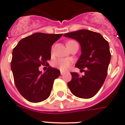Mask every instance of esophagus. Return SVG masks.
I'll list each match as a JSON object with an SVG mask.
<instances>
[{
  "label": "esophagus",
  "instance_id": "34e87169",
  "mask_svg": "<svg viewBox=\"0 0 125 125\" xmlns=\"http://www.w3.org/2000/svg\"><path fill=\"white\" fill-rule=\"evenodd\" d=\"M60 73H61V75H63V74H64V72H63V71H61Z\"/></svg>",
  "mask_w": 125,
  "mask_h": 125
}]
</instances>
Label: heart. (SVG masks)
I'll list each match as a JSON object with an SVG mask.
<instances>
[{"mask_svg": "<svg viewBox=\"0 0 125 125\" xmlns=\"http://www.w3.org/2000/svg\"><path fill=\"white\" fill-rule=\"evenodd\" d=\"M72 42H73V41H69L67 42L66 45L67 46ZM70 65H71V61L68 59H58L57 60L54 61L53 63V66L60 69L62 71L67 70L70 67Z\"/></svg>", "mask_w": 125, "mask_h": 125, "instance_id": "obj_1", "label": "heart"}]
</instances>
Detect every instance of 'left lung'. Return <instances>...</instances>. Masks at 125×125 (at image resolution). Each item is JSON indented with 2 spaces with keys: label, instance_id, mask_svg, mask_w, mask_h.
Listing matches in <instances>:
<instances>
[{
  "label": "left lung",
  "instance_id": "obj_1",
  "mask_svg": "<svg viewBox=\"0 0 125 125\" xmlns=\"http://www.w3.org/2000/svg\"><path fill=\"white\" fill-rule=\"evenodd\" d=\"M64 37L79 42L81 54L75 66L84 72L81 77L77 73H71L68 87L75 96L90 98L100 90L107 76L111 60L109 43L101 34L87 29L65 33Z\"/></svg>",
  "mask_w": 125,
  "mask_h": 125
}]
</instances>
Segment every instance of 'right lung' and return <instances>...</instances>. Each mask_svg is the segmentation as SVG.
Masks as SVG:
<instances>
[{
	"mask_svg": "<svg viewBox=\"0 0 125 125\" xmlns=\"http://www.w3.org/2000/svg\"><path fill=\"white\" fill-rule=\"evenodd\" d=\"M62 34L36 33L19 42L12 52L11 69L19 92L29 102L37 103L47 99L54 80L60 75L58 69L48 64L51 58L52 44ZM49 67L45 72L38 69L41 65Z\"/></svg>",
	"mask_w": 125,
	"mask_h": 125,
	"instance_id": "obj_1",
	"label": "right lung"
}]
</instances>
